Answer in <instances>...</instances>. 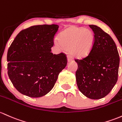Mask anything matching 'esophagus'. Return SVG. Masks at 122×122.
I'll return each instance as SVG.
<instances>
[{
    "mask_svg": "<svg viewBox=\"0 0 122 122\" xmlns=\"http://www.w3.org/2000/svg\"><path fill=\"white\" fill-rule=\"evenodd\" d=\"M67 58H68V62H70V61H71L72 60H73V58H72V57L71 55H68L67 56Z\"/></svg>",
    "mask_w": 122,
    "mask_h": 122,
    "instance_id": "esophagus-1",
    "label": "esophagus"
}]
</instances>
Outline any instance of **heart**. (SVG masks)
I'll use <instances>...</instances> for the list:
<instances>
[{
  "mask_svg": "<svg viewBox=\"0 0 122 122\" xmlns=\"http://www.w3.org/2000/svg\"><path fill=\"white\" fill-rule=\"evenodd\" d=\"M57 45L69 50L72 56L78 58L87 57L93 48L94 36L89 29L71 26L60 33Z\"/></svg>",
  "mask_w": 122,
  "mask_h": 122,
  "instance_id": "1",
  "label": "heart"
}]
</instances>
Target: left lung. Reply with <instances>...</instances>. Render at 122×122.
Wrapping results in <instances>:
<instances>
[{"instance_id":"obj_1","label":"left lung","mask_w":122,"mask_h":122,"mask_svg":"<svg viewBox=\"0 0 122 122\" xmlns=\"http://www.w3.org/2000/svg\"><path fill=\"white\" fill-rule=\"evenodd\" d=\"M94 42L89 56L75 60L76 79L80 92L87 98L98 100L110 93L117 81L120 58L112 38L102 29L90 25Z\"/></svg>"}]
</instances>
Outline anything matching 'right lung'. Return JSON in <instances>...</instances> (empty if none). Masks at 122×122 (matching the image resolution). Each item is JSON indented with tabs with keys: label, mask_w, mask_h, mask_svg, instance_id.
Segmentation results:
<instances>
[{
	"label": "right lung",
	"mask_w": 122,
	"mask_h": 122,
	"mask_svg": "<svg viewBox=\"0 0 122 122\" xmlns=\"http://www.w3.org/2000/svg\"><path fill=\"white\" fill-rule=\"evenodd\" d=\"M58 25H35L21 30L7 56L8 75L20 93L41 97L50 92L67 64L66 56L51 53Z\"/></svg>",
	"instance_id": "1"
}]
</instances>
